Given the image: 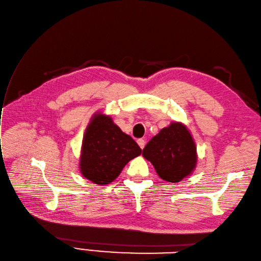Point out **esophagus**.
<instances>
[{
  "instance_id": "esophagus-1",
  "label": "esophagus",
  "mask_w": 261,
  "mask_h": 261,
  "mask_svg": "<svg viewBox=\"0 0 261 261\" xmlns=\"http://www.w3.org/2000/svg\"><path fill=\"white\" fill-rule=\"evenodd\" d=\"M138 144H139V147H140L141 149H143L144 145H145V141L143 140V139H139V140H138Z\"/></svg>"
}]
</instances>
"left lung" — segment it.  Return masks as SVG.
<instances>
[{
  "label": "left lung",
  "instance_id": "left-lung-1",
  "mask_svg": "<svg viewBox=\"0 0 261 261\" xmlns=\"http://www.w3.org/2000/svg\"><path fill=\"white\" fill-rule=\"evenodd\" d=\"M196 144L184 124L173 122L147 143L142 155L168 182H179L196 167Z\"/></svg>",
  "mask_w": 261,
  "mask_h": 261
}]
</instances>
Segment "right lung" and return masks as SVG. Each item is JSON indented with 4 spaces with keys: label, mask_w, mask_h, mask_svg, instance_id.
<instances>
[{
    "label": "right lung",
    "mask_w": 261,
    "mask_h": 261,
    "mask_svg": "<svg viewBox=\"0 0 261 261\" xmlns=\"http://www.w3.org/2000/svg\"><path fill=\"white\" fill-rule=\"evenodd\" d=\"M141 154V149L109 116L95 113L82 142L80 170L84 178L96 185H108L124 166Z\"/></svg>",
    "instance_id": "right-lung-1"
}]
</instances>
